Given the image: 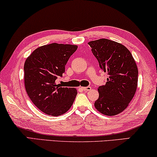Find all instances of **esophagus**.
<instances>
[{
	"mask_svg": "<svg viewBox=\"0 0 157 157\" xmlns=\"http://www.w3.org/2000/svg\"><path fill=\"white\" fill-rule=\"evenodd\" d=\"M82 89L84 91H90V90H92L91 87H82Z\"/></svg>",
	"mask_w": 157,
	"mask_h": 157,
	"instance_id": "1",
	"label": "esophagus"
}]
</instances>
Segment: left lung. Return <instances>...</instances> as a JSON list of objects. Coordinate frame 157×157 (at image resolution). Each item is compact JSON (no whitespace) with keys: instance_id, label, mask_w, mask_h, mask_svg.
<instances>
[{"instance_id":"left-lung-1","label":"left lung","mask_w":157,"mask_h":157,"mask_svg":"<svg viewBox=\"0 0 157 157\" xmlns=\"http://www.w3.org/2000/svg\"><path fill=\"white\" fill-rule=\"evenodd\" d=\"M100 67L107 72L105 85L98 88L94 107L100 113L114 116L128 107L137 88L138 69L131 52L124 45L101 38L88 43Z\"/></svg>"}]
</instances>
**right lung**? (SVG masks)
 Wrapping results in <instances>:
<instances>
[{"label": "right lung", "instance_id": "1", "mask_svg": "<svg viewBox=\"0 0 157 157\" xmlns=\"http://www.w3.org/2000/svg\"><path fill=\"white\" fill-rule=\"evenodd\" d=\"M78 49L70 44L51 43L35 49L24 64V82L28 95L44 113L59 116L71 107L78 91L56 83L63 76L68 59Z\"/></svg>", "mask_w": 157, "mask_h": 157}]
</instances>
